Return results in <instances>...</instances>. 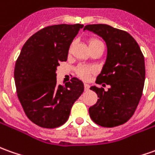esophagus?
<instances>
[{"instance_id": "34e87169", "label": "esophagus", "mask_w": 155, "mask_h": 155, "mask_svg": "<svg viewBox=\"0 0 155 155\" xmlns=\"http://www.w3.org/2000/svg\"><path fill=\"white\" fill-rule=\"evenodd\" d=\"M84 87H85V90H86V91H88V90L90 89V86H89L87 83H85V84H84Z\"/></svg>"}]
</instances>
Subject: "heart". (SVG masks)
Wrapping results in <instances>:
<instances>
[{"instance_id": "heart-1", "label": "heart", "mask_w": 155, "mask_h": 155, "mask_svg": "<svg viewBox=\"0 0 155 155\" xmlns=\"http://www.w3.org/2000/svg\"><path fill=\"white\" fill-rule=\"evenodd\" d=\"M88 43H89V47H90V48H91V47H97V46L104 45L103 42L101 41L100 40H98V39H97V38H91V39H90V40L88 41ZM72 47H73V43H72V44L70 45V47H69V51H71ZM93 71H94L93 69L89 68V67H86V66H79L77 69H76V73H77L78 75L81 78H82V79H87V78L90 76V74H91Z\"/></svg>"}]
</instances>
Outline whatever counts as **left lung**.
Returning a JSON list of instances; mask_svg holds the SVG:
<instances>
[{"instance_id": "8db88e82", "label": "left lung", "mask_w": 155, "mask_h": 155, "mask_svg": "<svg viewBox=\"0 0 155 155\" xmlns=\"http://www.w3.org/2000/svg\"><path fill=\"white\" fill-rule=\"evenodd\" d=\"M88 29L104 39L108 57L96 83L110 86H91L98 99L89 108V114L96 124L114 127L130 120L139 104L145 81L144 57L135 39L125 30L107 25H88Z\"/></svg>"}]
</instances>
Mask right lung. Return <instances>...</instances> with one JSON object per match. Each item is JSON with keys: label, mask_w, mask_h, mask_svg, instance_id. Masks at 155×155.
<instances>
[{"label": "right lung", "mask_w": 155, "mask_h": 155, "mask_svg": "<svg viewBox=\"0 0 155 155\" xmlns=\"http://www.w3.org/2000/svg\"><path fill=\"white\" fill-rule=\"evenodd\" d=\"M83 25L47 26L25 42L14 69L17 95L25 114L35 125L56 128L69 119L84 85L72 78L65 86L57 83V67L68 58L69 46Z\"/></svg>", "instance_id": "1"}]
</instances>
